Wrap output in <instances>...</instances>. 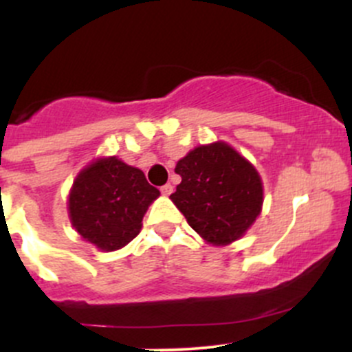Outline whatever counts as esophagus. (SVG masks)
<instances>
[{
    "label": "esophagus",
    "mask_w": 352,
    "mask_h": 352,
    "mask_svg": "<svg viewBox=\"0 0 352 352\" xmlns=\"http://www.w3.org/2000/svg\"><path fill=\"white\" fill-rule=\"evenodd\" d=\"M160 190H162L163 196H170V194L173 192V186H172V184H165V186H163Z\"/></svg>",
    "instance_id": "esophagus-1"
}]
</instances>
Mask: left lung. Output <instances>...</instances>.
<instances>
[{"mask_svg":"<svg viewBox=\"0 0 352 352\" xmlns=\"http://www.w3.org/2000/svg\"><path fill=\"white\" fill-rule=\"evenodd\" d=\"M175 173L182 182L170 199L206 242H235L261 214L264 189L258 172L230 144L194 148L179 160Z\"/></svg>","mask_w":352,"mask_h":352,"instance_id":"obj_1","label":"left lung"}]
</instances>
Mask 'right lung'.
<instances>
[{
	"mask_svg": "<svg viewBox=\"0 0 352 352\" xmlns=\"http://www.w3.org/2000/svg\"><path fill=\"white\" fill-rule=\"evenodd\" d=\"M158 196L140 168L110 156L78 173L67 211L71 225L87 242L112 252L136 239L148 206Z\"/></svg>",
	"mask_w": 352,
	"mask_h": 352,
	"instance_id": "1",
	"label": "right lung"
}]
</instances>
